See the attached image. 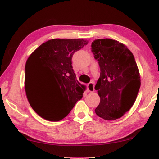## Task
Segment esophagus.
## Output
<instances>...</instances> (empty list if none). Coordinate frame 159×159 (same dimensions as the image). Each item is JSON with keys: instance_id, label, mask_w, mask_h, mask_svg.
<instances>
[{"instance_id": "1", "label": "esophagus", "mask_w": 159, "mask_h": 159, "mask_svg": "<svg viewBox=\"0 0 159 159\" xmlns=\"http://www.w3.org/2000/svg\"><path fill=\"white\" fill-rule=\"evenodd\" d=\"M88 90L89 92H94L95 88H94V83L93 82H90V83L88 84Z\"/></svg>"}]
</instances>
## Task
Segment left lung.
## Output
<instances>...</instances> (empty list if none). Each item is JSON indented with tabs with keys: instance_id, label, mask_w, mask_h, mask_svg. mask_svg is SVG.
I'll list each match as a JSON object with an SVG mask.
<instances>
[{
	"instance_id": "1",
	"label": "left lung",
	"mask_w": 159,
	"mask_h": 159,
	"mask_svg": "<svg viewBox=\"0 0 159 159\" xmlns=\"http://www.w3.org/2000/svg\"><path fill=\"white\" fill-rule=\"evenodd\" d=\"M91 51L101 69L95 87L101 98L95 114L108 121L120 118L133 106L140 88L133 54L122 43L108 38L95 40Z\"/></svg>"
}]
</instances>
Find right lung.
I'll list each match as a JSON object with an SVG mask.
<instances>
[{"instance_id": "1", "label": "right lung", "mask_w": 159, "mask_h": 159, "mask_svg": "<svg viewBox=\"0 0 159 159\" xmlns=\"http://www.w3.org/2000/svg\"><path fill=\"white\" fill-rule=\"evenodd\" d=\"M88 43L83 39H52L40 45L28 58L25 66V87L33 110L46 120L57 121L66 116L82 98L84 86L77 81L71 65L76 51ZM43 76H51L61 96L50 102L42 96Z\"/></svg>"}]
</instances>
